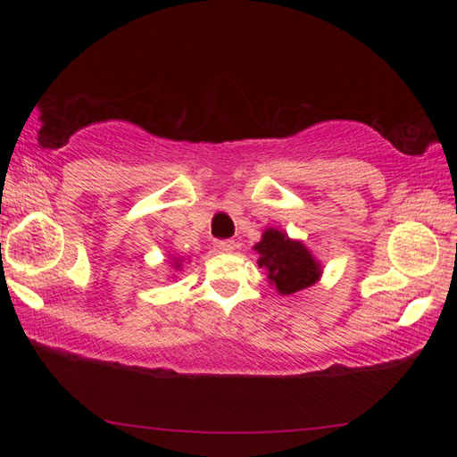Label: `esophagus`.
Returning a JSON list of instances; mask_svg holds the SVG:
<instances>
[{"label": "esophagus", "mask_w": 457, "mask_h": 457, "mask_svg": "<svg viewBox=\"0 0 457 457\" xmlns=\"http://www.w3.org/2000/svg\"><path fill=\"white\" fill-rule=\"evenodd\" d=\"M213 250L219 252V253H230L234 250V242H230V240H217L213 244Z\"/></svg>", "instance_id": "34e87169"}]
</instances>
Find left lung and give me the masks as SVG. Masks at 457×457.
I'll use <instances>...</instances> for the list:
<instances>
[{
	"label": "left lung",
	"instance_id": "left-lung-1",
	"mask_svg": "<svg viewBox=\"0 0 457 457\" xmlns=\"http://www.w3.org/2000/svg\"><path fill=\"white\" fill-rule=\"evenodd\" d=\"M253 250L259 253L257 265L267 270L270 286L282 295H292L320 280V262L312 257L305 244L292 240L282 230L267 228Z\"/></svg>",
	"mask_w": 457,
	"mask_h": 457
}]
</instances>
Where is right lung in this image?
I'll list each match as a JSON object with an SVG mask.
<instances>
[{
    "label": "right lung",
    "instance_id": "right-lung-1",
    "mask_svg": "<svg viewBox=\"0 0 457 457\" xmlns=\"http://www.w3.org/2000/svg\"><path fill=\"white\" fill-rule=\"evenodd\" d=\"M173 262H175V269H181V262H183V259H175Z\"/></svg>",
    "mask_w": 457,
    "mask_h": 457
}]
</instances>
